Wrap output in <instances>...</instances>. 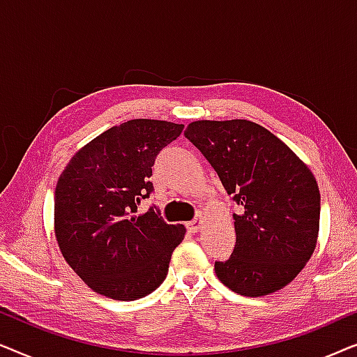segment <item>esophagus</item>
Wrapping results in <instances>:
<instances>
[{
	"label": "esophagus",
	"instance_id": "34e87169",
	"mask_svg": "<svg viewBox=\"0 0 357 357\" xmlns=\"http://www.w3.org/2000/svg\"><path fill=\"white\" fill-rule=\"evenodd\" d=\"M202 219H203V216L202 214H197V218L193 219V221H190L188 224H187V227H188V231L190 232H198L199 231V227H202Z\"/></svg>",
	"mask_w": 357,
	"mask_h": 357
}]
</instances>
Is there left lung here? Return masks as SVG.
Wrapping results in <instances>:
<instances>
[{"mask_svg": "<svg viewBox=\"0 0 357 357\" xmlns=\"http://www.w3.org/2000/svg\"><path fill=\"white\" fill-rule=\"evenodd\" d=\"M242 214L236 247L214 263L219 281L247 297L280 291L315 250L320 192L310 169L271 131L248 120H198L185 130Z\"/></svg>", "mask_w": 357, "mask_h": 357, "instance_id": "left-lung-1", "label": "left lung"}]
</instances>
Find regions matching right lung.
I'll return each instance as SVG.
<instances>
[{"label": "right lung", "instance_id": "right-lung-1", "mask_svg": "<svg viewBox=\"0 0 357 357\" xmlns=\"http://www.w3.org/2000/svg\"><path fill=\"white\" fill-rule=\"evenodd\" d=\"M183 125L136 119L97 136L73 155L55 188V236L77 276L97 294L136 301L162 284L182 224L159 209L138 214L153 193V165Z\"/></svg>", "mask_w": 357, "mask_h": 357}]
</instances>
